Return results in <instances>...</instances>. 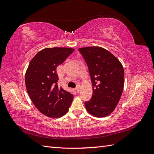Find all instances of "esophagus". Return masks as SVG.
Listing matches in <instances>:
<instances>
[{"mask_svg": "<svg viewBox=\"0 0 154 154\" xmlns=\"http://www.w3.org/2000/svg\"><path fill=\"white\" fill-rule=\"evenodd\" d=\"M75 89H76V91L77 92H79V91H80V86L78 85V86L76 87Z\"/></svg>", "mask_w": 154, "mask_h": 154, "instance_id": "obj_1", "label": "esophagus"}]
</instances>
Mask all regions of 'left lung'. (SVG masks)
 I'll list each match as a JSON object with an SVG mask.
<instances>
[{"instance_id": "8db88e82", "label": "left lung", "mask_w": 154, "mask_h": 154, "mask_svg": "<svg viewBox=\"0 0 154 154\" xmlns=\"http://www.w3.org/2000/svg\"><path fill=\"white\" fill-rule=\"evenodd\" d=\"M84 58L92 83L93 94L85 102L87 112L96 117H105L117 106L124 87V69L114 56L100 47L78 49Z\"/></svg>"}]
</instances>
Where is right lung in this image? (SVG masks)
<instances>
[{
    "label": "right lung",
    "mask_w": 154,
    "mask_h": 154,
    "mask_svg": "<svg viewBox=\"0 0 154 154\" xmlns=\"http://www.w3.org/2000/svg\"><path fill=\"white\" fill-rule=\"evenodd\" d=\"M74 49L53 48L37 53L29 64L25 83L30 98L40 112L49 118H60L69 110L73 95L58 85L57 68Z\"/></svg>",
    "instance_id": "right-lung-1"
}]
</instances>
